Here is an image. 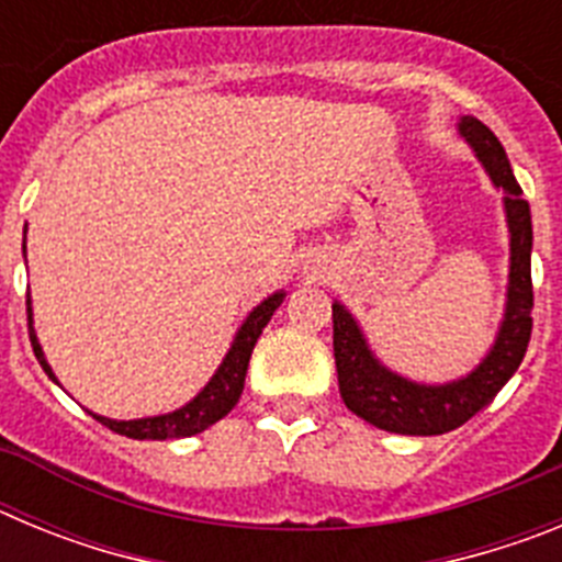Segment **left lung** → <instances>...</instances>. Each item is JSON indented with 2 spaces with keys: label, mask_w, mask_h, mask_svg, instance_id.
Instances as JSON below:
<instances>
[{
  "label": "left lung",
  "mask_w": 562,
  "mask_h": 562,
  "mask_svg": "<svg viewBox=\"0 0 562 562\" xmlns=\"http://www.w3.org/2000/svg\"><path fill=\"white\" fill-rule=\"evenodd\" d=\"M459 134L473 148L490 182L504 191L509 231V276L495 340L470 374L450 382H419L389 369L371 349L369 337L340 301L331 304L335 321L337 385L346 408L369 425L402 436H439L464 425L504 389L518 371L532 337V213L524 200L504 146L473 114L459 117Z\"/></svg>",
  "instance_id": "8db88e82"
}]
</instances>
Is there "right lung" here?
<instances>
[{
    "label": "right lung",
    "instance_id": "1",
    "mask_svg": "<svg viewBox=\"0 0 562 562\" xmlns=\"http://www.w3.org/2000/svg\"><path fill=\"white\" fill-rule=\"evenodd\" d=\"M24 236H27V225H24ZM22 252H27V245H22ZM284 297L286 292L278 290L247 312V317L241 321V326H238L236 337H233L231 349H227V355L222 357L220 369L213 371V376L205 382V389H202L200 394L193 396V400H188L186 405H180L177 411H168V414H157V416H143V419H109V416L92 414V411H89V414L95 416L101 425H106L109 430L128 436V439L162 441V439H186V436L202 434V430L216 425L222 416H227L233 408H236L238 396H241V391H245L247 366H250V355L252 349H256L258 335H261L265 326L270 324L272 312L284 304ZM30 304H33V301H30L27 295L30 342H33V351H36V360L42 362L44 374H47L53 382H58L56 371L49 369L47 357H44V349L36 337V329H33V306Z\"/></svg>",
    "mask_w": 562,
    "mask_h": 562
}]
</instances>
